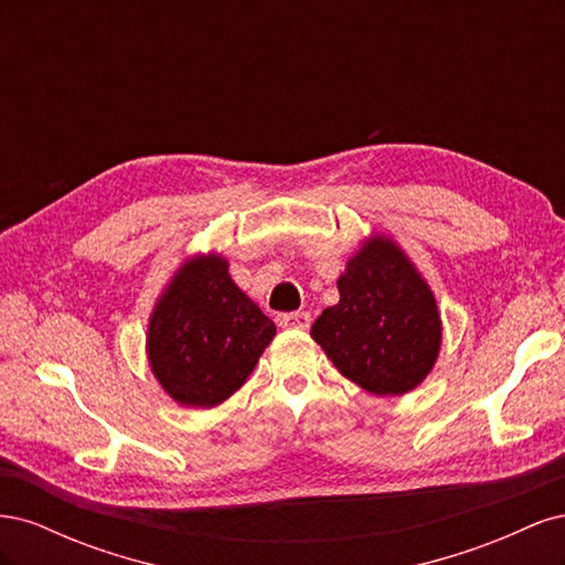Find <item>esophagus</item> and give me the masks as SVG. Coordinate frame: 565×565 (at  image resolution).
<instances>
[{"instance_id":"1","label":"esophagus","mask_w":565,"mask_h":565,"mask_svg":"<svg viewBox=\"0 0 565 565\" xmlns=\"http://www.w3.org/2000/svg\"><path fill=\"white\" fill-rule=\"evenodd\" d=\"M280 324L285 330H309L311 313H306V311L285 313V316H280Z\"/></svg>"}]
</instances>
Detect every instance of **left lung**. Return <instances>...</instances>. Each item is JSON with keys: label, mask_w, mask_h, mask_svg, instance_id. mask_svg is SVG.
Wrapping results in <instances>:
<instances>
[{"label": "left lung", "mask_w": 565, "mask_h": 565, "mask_svg": "<svg viewBox=\"0 0 565 565\" xmlns=\"http://www.w3.org/2000/svg\"><path fill=\"white\" fill-rule=\"evenodd\" d=\"M339 303L311 337L347 380L374 396L417 388L438 361L443 324L431 287L388 235H374L347 262Z\"/></svg>", "instance_id": "8db88e82"}]
</instances>
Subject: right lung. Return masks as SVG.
<instances>
[{
  "instance_id": "1",
  "label": "right lung",
  "mask_w": 565,
  "mask_h": 565,
  "mask_svg": "<svg viewBox=\"0 0 565 565\" xmlns=\"http://www.w3.org/2000/svg\"><path fill=\"white\" fill-rule=\"evenodd\" d=\"M273 337L276 324L212 252L191 256L164 285L148 320L146 353L179 405L214 407L247 382Z\"/></svg>"
}]
</instances>
